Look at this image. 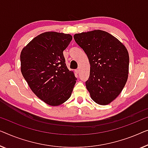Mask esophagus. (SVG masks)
I'll list each match as a JSON object with an SVG mask.
<instances>
[{"instance_id": "obj_1", "label": "esophagus", "mask_w": 148, "mask_h": 148, "mask_svg": "<svg viewBox=\"0 0 148 148\" xmlns=\"http://www.w3.org/2000/svg\"><path fill=\"white\" fill-rule=\"evenodd\" d=\"M80 68H77V69L76 70V73H79V72H80Z\"/></svg>"}]
</instances>
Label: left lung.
I'll list each match as a JSON object with an SVG mask.
<instances>
[{
  "mask_svg": "<svg viewBox=\"0 0 148 148\" xmlns=\"http://www.w3.org/2000/svg\"><path fill=\"white\" fill-rule=\"evenodd\" d=\"M74 40L88 56L90 76L87 90L96 103L107 105L118 97L128 78L130 56L125 46L102 30L76 33Z\"/></svg>",
  "mask_w": 148,
  "mask_h": 148,
  "instance_id": "8db88e82",
  "label": "left lung"
}]
</instances>
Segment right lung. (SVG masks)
<instances>
[{
	"label": "right lung",
	"instance_id": "1",
	"mask_svg": "<svg viewBox=\"0 0 148 148\" xmlns=\"http://www.w3.org/2000/svg\"><path fill=\"white\" fill-rule=\"evenodd\" d=\"M72 39L54 32L33 38L21 52V71L33 92L47 105L58 106L72 95L76 78L68 69L63 51Z\"/></svg>",
	"mask_w": 148,
	"mask_h": 148
}]
</instances>
